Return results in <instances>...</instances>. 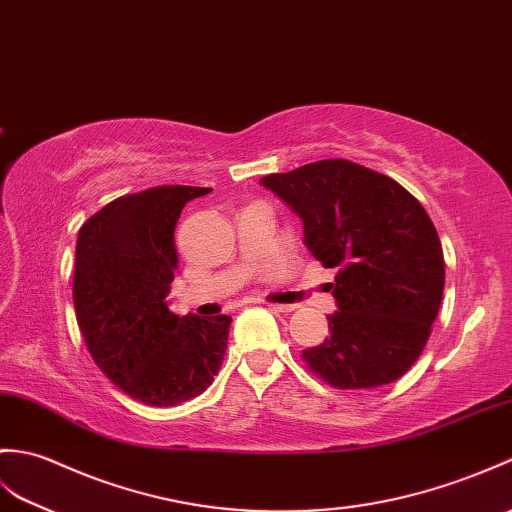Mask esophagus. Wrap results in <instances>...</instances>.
Segmentation results:
<instances>
[{
    "instance_id": "34e87169",
    "label": "esophagus",
    "mask_w": 512,
    "mask_h": 512,
    "mask_svg": "<svg viewBox=\"0 0 512 512\" xmlns=\"http://www.w3.org/2000/svg\"><path fill=\"white\" fill-rule=\"evenodd\" d=\"M268 310L270 312H283V314H290L294 312L296 307L294 305H277V303H268Z\"/></svg>"
}]
</instances>
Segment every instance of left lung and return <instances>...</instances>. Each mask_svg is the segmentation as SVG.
<instances>
[{
	"label": "left lung",
	"instance_id": "left-lung-1",
	"mask_svg": "<svg viewBox=\"0 0 512 512\" xmlns=\"http://www.w3.org/2000/svg\"><path fill=\"white\" fill-rule=\"evenodd\" d=\"M261 185L303 220L305 246L338 268L331 336L301 353L340 390L377 388L419 360L445 288L443 246L421 202L390 176L347 159L268 174Z\"/></svg>",
	"mask_w": 512,
	"mask_h": 512
}]
</instances>
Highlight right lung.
<instances>
[{
    "instance_id": "right-lung-1",
    "label": "right lung",
    "mask_w": 512,
    "mask_h": 512,
    "mask_svg": "<svg viewBox=\"0 0 512 512\" xmlns=\"http://www.w3.org/2000/svg\"><path fill=\"white\" fill-rule=\"evenodd\" d=\"M209 187L161 185L115 198L82 224L74 307L93 362L146 406L200 395L220 371L231 316H178L170 292L178 255L174 229L185 202Z\"/></svg>"
}]
</instances>
